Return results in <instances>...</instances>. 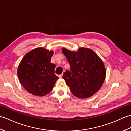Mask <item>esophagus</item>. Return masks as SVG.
<instances>
[{"label": "esophagus", "mask_w": 131, "mask_h": 131, "mask_svg": "<svg viewBox=\"0 0 131 131\" xmlns=\"http://www.w3.org/2000/svg\"><path fill=\"white\" fill-rule=\"evenodd\" d=\"M62 75H63V74H61V75H58V77H59L60 78H62Z\"/></svg>", "instance_id": "34e87169"}]
</instances>
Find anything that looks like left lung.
<instances>
[{
    "instance_id": "left-lung-1",
    "label": "left lung",
    "mask_w": 131,
    "mask_h": 131,
    "mask_svg": "<svg viewBox=\"0 0 131 131\" xmlns=\"http://www.w3.org/2000/svg\"><path fill=\"white\" fill-rule=\"evenodd\" d=\"M62 52L70 65V71L66 70L62 78L71 93L79 99L92 96L101 88L106 78L102 60L87 48H79L76 52L63 48Z\"/></svg>"
}]
</instances>
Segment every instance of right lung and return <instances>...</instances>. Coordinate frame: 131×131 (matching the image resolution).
<instances>
[{"label": "right lung", "instance_id": "right-lung-1", "mask_svg": "<svg viewBox=\"0 0 131 131\" xmlns=\"http://www.w3.org/2000/svg\"><path fill=\"white\" fill-rule=\"evenodd\" d=\"M53 51L43 47L31 50L21 61L17 69L22 85L33 95L44 96L51 92L58 79L54 74L56 65L51 63Z\"/></svg>", "mask_w": 131, "mask_h": 131}]
</instances>
